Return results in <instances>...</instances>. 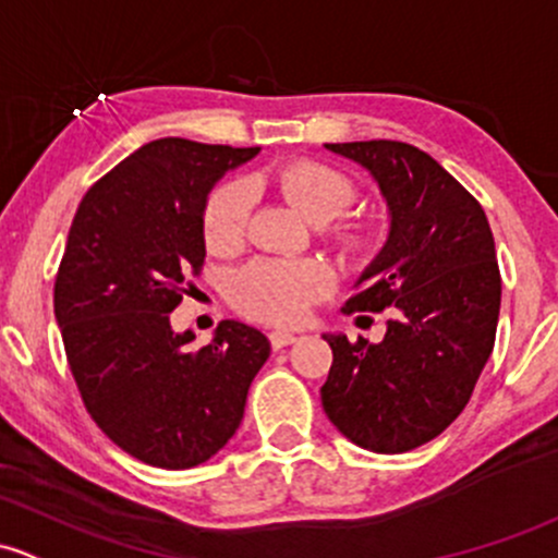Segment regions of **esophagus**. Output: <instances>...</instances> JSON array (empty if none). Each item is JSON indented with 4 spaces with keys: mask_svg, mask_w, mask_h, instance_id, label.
Masks as SVG:
<instances>
[{
    "mask_svg": "<svg viewBox=\"0 0 558 558\" xmlns=\"http://www.w3.org/2000/svg\"><path fill=\"white\" fill-rule=\"evenodd\" d=\"M296 337L289 331H272L269 333V344H272V350H280V348H289V344H294Z\"/></svg>",
    "mask_w": 558,
    "mask_h": 558,
    "instance_id": "34e87169",
    "label": "esophagus"
}]
</instances>
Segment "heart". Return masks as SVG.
Masks as SVG:
<instances>
[{
    "label": "heart",
    "instance_id": "1",
    "mask_svg": "<svg viewBox=\"0 0 558 558\" xmlns=\"http://www.w3.org/2000/svg\"><path fill=\"white\" fill-rule=\"evenodd\" d=\"M269 184L286 197L304 219L315 225L342 216L355 203V186L339 168L318 160H294L269 175ZM251 195L243 181H227L210 192L203 214V234L208 248L230 251L248 227ZM344 254H361L372 243L363 225L348 221L331 232ZM333 289V275L315 259H259L238 269L230 280V302L238 313L264 324L289 326L307 315L310 304Z\"/></svg>",
    "mask_w": 558,
    "mask_h": 558
}]
</instances>
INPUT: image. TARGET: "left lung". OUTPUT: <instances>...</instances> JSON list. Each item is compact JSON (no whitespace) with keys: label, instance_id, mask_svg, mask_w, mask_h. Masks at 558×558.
<instances>
[{"label":"left lung","instance_id":"left-lung-1","mask_svg":"<svg viewBox=\"0 0 558 558\" xmlns=\"http://www.w3.org/2000/svg\"><path fill=\"white\" fill-rule=\"evenodd\" d=\"M326 149L361 162L390 208V238L342 313H390L379 344L324 337L333 363L320 401L363 449L401 454L460 417L492 355L500 315L495 238L476 197L403 141Z\"/></svg>","mask_w":558,"mask_h":558}]
</instances>
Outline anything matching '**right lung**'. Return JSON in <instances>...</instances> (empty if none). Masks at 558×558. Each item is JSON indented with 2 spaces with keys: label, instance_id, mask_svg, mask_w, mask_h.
<instances>
[{
  "label": "right lung",
  "instance_id": "right-lung-1",
  "mask_svg": "<svg viewBox=\"0 0 558 558\" xmlns=\"http://www.w3.org/2000/svg\"><path fill=\"white\" fill-rule=\"evenodd\" d=\"M259 146L157 138L82 197L56 275V320L93 422L136 460L184 471L234 436L269 342L225 320L214 342L173 333L205 262L203 210L225 171Z\"/></svg>",
  "mask_w": 558,
  "mask_h": 558
}]
</instances>
